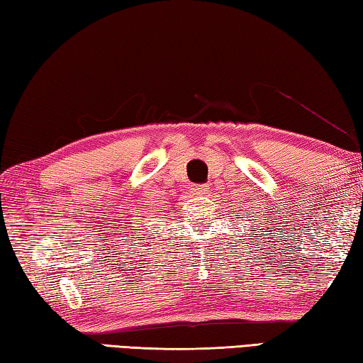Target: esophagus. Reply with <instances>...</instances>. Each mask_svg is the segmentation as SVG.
Here are the masks:
<instances>
[{
  "label": "esophagus",
  "mask_w": 363,
  "mask_h": 363,
  "mask_svg": "<svg viewBox=\"0 0 363 363\" xmlns=\"http://www.w3.org/2000/svg\"><path fill=\"white\" fill-rule=\"evenodd\" d=\"M208 186L207 184H194L193 186V193L197 196H207L208 194Z\"/></svg>",
  "instance_id": "esophagus-1"
}]
</instances>
